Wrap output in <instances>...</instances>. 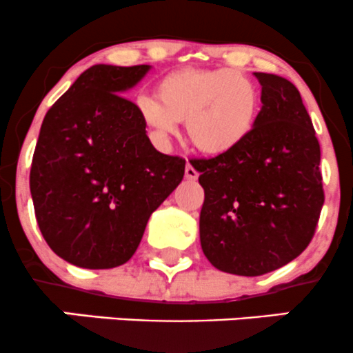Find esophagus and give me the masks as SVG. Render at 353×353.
Here are the masks:
<instances>
[{
  "mask_svg": "<svg viewBox=\"0 0 353 353\" xmlns=\"http://www.w3.org/2000/svg\"><path fill=\"white\" fill-rule=\"evenodd\" d=\"M184 174H186V179H189V181H196V179H198V176H199L198 170H196L194 167L189 164V162L186 165V170H184Z\"/></svg>",
  "mask_w": 353,
  "mask_h": 353,
  "instance_id": "34e87169",
  "label": "esophagus"
}]
</instances>
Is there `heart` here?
I'll return each mask as SVG.
<instances>
[{"label":"heart","instance_id":"1","mask_svg":"<svg viewBox=\"0 0 353 353\" xmlns=\"http://www.w3.org/2000/svg\"><path fill=\"white\" fill-rule=\"evenodd\" d=\"M155 96H140V118L157 139L176 133L186 121L189 142L206 155H226L252 135L261 94L250 77L233 69H177L155 86Z\"/></svg>","mask_w":353,"mask_h":353}]
</instances>
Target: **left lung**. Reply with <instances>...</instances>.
<instances>
[{"instance_id":"left-lung-1","label":"left lung","mask_w":353,"mask_h":353,"mask_svg":"<svg viewBox=\"0 0 353 353\" xmlns=\"http://www.w3.org/2000/svg\"><path fill=\"white\" fill-rule=\"evenodd\" d=\"M262 108L247 142L194 159L205 203L199 240L218 270L262 276L294 261L314 235L325 203L320 143L291 81L255 72Z\"/></svg>"}]
</instances>
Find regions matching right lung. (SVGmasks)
<instances>
[{"label":"right lung","mask_w":353,"mask_h":353,"mask_svg":"<svg viewBox=\"0 0 353 353\" xmlns=\"http://www.w3.org/2000/svg\"><path fill=\"white\" fill-rule=\"evenodd\" d=\"M148 69L92 65L43 118L30 192L43 239L72 265L128 262L150 214L184 177L186 161L155 150L139 106L121 96Z\"/></svg>","instance_id":"obj_1"}]
</instances>
